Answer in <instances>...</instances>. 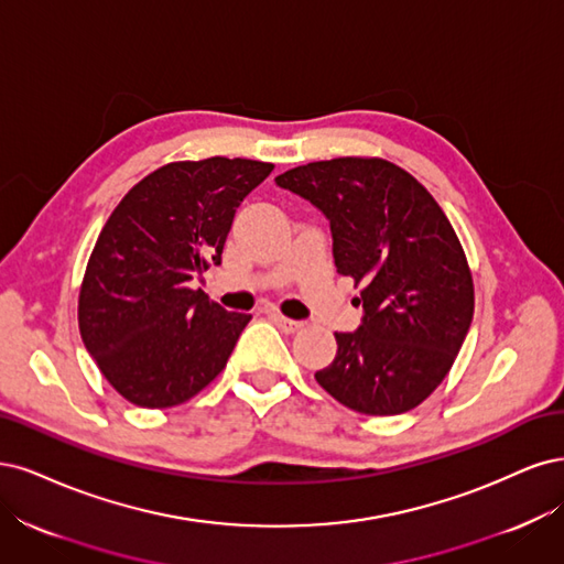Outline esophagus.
<instances>
[{"mask_svg": "<svg viewBox=\"0 0 564 564\" xmlns=\"http://www.w3.org/2000/svg\"><path fill=\"white\" fill-rule=\"evenodd\" d=\"M271 321H274L279 328L288 335H293L297 330H302V321H293V318H285L283 314H271Z\"/></svg>", "mask_w": 564, "mask_h": 564, "instance_id": "34e87169", "label": "esophagus"}]
</instances>
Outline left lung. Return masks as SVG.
Wrapping results in <instances>:
<instances>
[{"mask_svg": "<svg viewBox=\"0 0 564 564\" xmlns=\"http://www.w3.org/2000/svg\"><path fill=\"white\" fill-rule=\"evenodd\" d=\"M276 185L308 198L333 229L341 276L360 285L366 316L335 333L316 381L360 414H401L441 387L474 318V276L457 231L429 189L379 156L290 169Z\"/></svg>", "mask_w": 564, "mask_h": 564, "instance_id": "left-lung-1", "label": "left lung"}]
</instances>
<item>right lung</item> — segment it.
<instances>
[{"mask_svg": "<svg viewBox=\"0 0 564 564\" xmlns=\"http://www.w3.org/2000/svg\"><path fill=\"white\" fill-rule=\"evenodd\" d=\"M274 163L173 161L133 185L105 223L79 288V333L126 401L163 410L220 375L250 314L187 281L220 264L234 213Z\"/></svg>", "mask_w": 564, "mask_h": 564, "instance_id": "add662e5", "label": "right lung"}]
</instances>
